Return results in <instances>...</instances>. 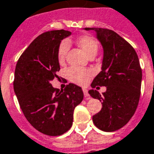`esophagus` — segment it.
Listing matches in <instances>:
<instances>
[{
	"label": "esophagus",
	"mask_w": 154,
	"mask_h": 154,
	"mask_svg": "<svg viewBox=\"0 0 154 154\" xmlns=\"http://www.w3.org/2000/svg\"><path fill=\"white\" fill-rule=\"evenodd\" d=\"M83 93H84V97H86L87 99H90V95H89V93H88V91H87V89H85V88H83Z\"/></svg>",
	"instance_id": "1"
}]
</instances>
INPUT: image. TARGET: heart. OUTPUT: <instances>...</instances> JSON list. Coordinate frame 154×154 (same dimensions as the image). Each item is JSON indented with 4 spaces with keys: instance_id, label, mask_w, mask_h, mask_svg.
Wrapping results in <instances>:
<instances>
[{
    "instance_id": "heart-1",
    "label": "heart",
    "mask_w": 154,
    "mask_h": 154,
    "mask_svg": "<svg viewBox=\"0 0 154 154\" xmlns=\"http://www.w3.org/2000/svg\"><path fill=\"white\" fill-rule=\"evenodd\" d=\"M77 44L89 57L96 55L99 48V44L96 38L91 35H83L77 38ZM68 51V44L67 41L61 42L57 48V60L62 63L65 60V57ZM67 78L77 85H86L92 76V72L87 69H81L77 67H70L67 71Z\"/></svg>"
}]
</instances>
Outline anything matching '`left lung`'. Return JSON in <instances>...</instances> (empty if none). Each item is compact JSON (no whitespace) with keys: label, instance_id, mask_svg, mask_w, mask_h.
Returning a JSON list of instances; mask_svg holds the SVG:
<instances>
[{"label":"left lung","instance_id":"left-lung-1","mask_svg":"<svg viewBox=\"0 0 154 154\" xmlns=\"http://www.w3.org/2000/svg\"><path fill=\"white\" fill-rule=\"evenodd\" d=\"M94 30L102 44L104 57L101 72L91 83L92 88L106 87L100 95L90 90L91 97L102 102L100 112L92 117L95 125L100 130L112 132L129 122L135 112L140 97L142 69L134 48L111 29L85 28Z\"/></svg>","mask_w":154,"mask_h":154}]
</instances>
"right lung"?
<instances>
[{
	"instance_id": "obj_1",
	"label": "right lung",
	"mask_w": 154,
	"mask_h": 154,
	"mask_svg": "<svg viewBox=\"0 0 154 154\" xmlns=\"http://www.w3.org/2000/svg\"><path fill=\"white\" fill-rule=\"evenodd\" d=\"M70 35L63 29L41 34L23 52L15 67L14 91L20 106L29 124L46 135L68 131L74 109L83 100L82 88L75 84L61 91L51 84L60 70L57 48Z\"/></svg>"
}]
</instances>
